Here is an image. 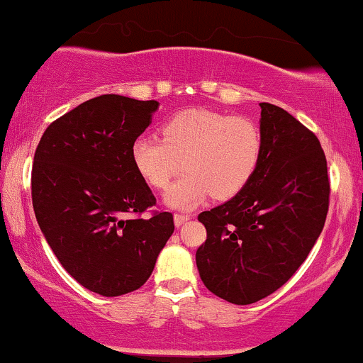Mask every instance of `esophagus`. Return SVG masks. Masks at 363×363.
<instances>
[{
	"mask_svg": "<svg viewBox=\"0 0 363 363\" xmlns=\"http://www.w3.org/2000/svg\"><path fill=\"white\" fill-rule=\"evenodd\" d=\"M187 220H191L189 215H181V213H176V215H174V223H176V226L184 225Z\"/></svg>",
	"mask_w": 363,
	"mask_h": 363,
	"instance_id": "1",
	"label": "esophagus"
}]
</instances>
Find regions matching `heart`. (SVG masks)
Instances as JSON below:
<instances>
[{
    "label": "heart",
    "instance_id": "heart-1",
    "mask_svg": "<svg viewBox=\"0 0 363 363\" xmlns=\"http://www.w3.org/2000/svg\"><path fill=\"white\" fill-rule=\"evenodd\" d=\"M137 172L155 189H165L181 170L187 174L169 189L165 203L191 209L209 194L230 199L242 193L255 174L260 132L248 118L189 108L162 125V138L138 137L132 143Z\"/></svg>",
    "mask_w": 363,
    "mask_h": 363
}]
</instances>
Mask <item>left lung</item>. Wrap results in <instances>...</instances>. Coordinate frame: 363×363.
Returning <instances> with one entry per match:
<instances>
[{"label":"left lung","mask_w":363,"mask_h":363,"mask_svg":"<svg viewBox=\"0 0 363 363\" xmlns=\"http://www.w3.org/2000/svg\"><path fill=\"white\" fill-rule=\"evenodd\" d=\"M260 157L242 193L203 211L201 281L218 298L252 304L284 286L325 226L330 179L320 140L286 110L260 103Z\"/></svg>","instance_id":"8db88e82"}]
</instances>
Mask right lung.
<instances>
[{
    "instance_id": "add662e5",
    "label": "right lung",
    "mask_w": 363,
    "mask_h": 363,
    "mask_svg": "<svg viewBox=\"0 0 363 363\" xmlns=\"http://www.w3.org/2000/svg\"><path fill=\"white\" fill-rule=\"evenodd\" d=\"M159 103L103 94L49 125L32 169V201L43 237L86 289L113 298L147 282L174 233L132 162V143ZM132 214V218L125 216Z\"/></svg>"
}]
</instances>
